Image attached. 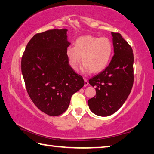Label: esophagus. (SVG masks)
I'll return each mask as SVG.
<instances>
[{"mask_svg": "<svg viewBox=\"0 0 154 154\" xmlns=\"http://www.w3.org/2000/svg\"><path fill=\"white\" fill-rule=\"evenodd\" d=\"M84 86H87L88 85V80L86 78H84Z\"/></svg>", "mask_w": 154, "mask_h": 154, "instance_id": "obj_1", "label": "esophagus"}]
</instances>
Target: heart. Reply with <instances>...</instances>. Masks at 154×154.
Returning <instances> with one entry per match:
<instances>
[{"label":"heart","instance_id":"1","mask_svg":"<svg viewBox=\"0 0 154 154\" xmlns=\"http://www.w3.org/2000/svg\"><path fill=\"white\" fill-rule=\"evenodd\" d=\"M112 53L113 46L108 38L92 35L78 38L75 46H68L66 50L69 64L72 69L77 70L82 56V70L86 72L90 70L92 73L99 72L106 68Z\"/></svg>","mask_w":154,"mask_h":154}]
</instances>
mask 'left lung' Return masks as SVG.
Here are the masks:
<instances>
[{
  "mask_svg": "<svg viewBox=\"0 0 154 154\" xmlns=\"http://www.w3.org/2000/svg\"><path fill=\"white\" fill-rule=\"evenodd\" d=\"M114 55L108 67L89 79L96 95L88 101L94 114L107 116L123 106L134 84V54L131 46L119 33L112 32Z\"/></svg>",
  "mask_w": 154,
  "mask_h": 154,
  "instance_id": "8db88e82",
  "label": "left lung"
}]
</instances>
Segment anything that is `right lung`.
I'll return each mask as SVG.
<instances>
[{
	"instance_id": "1",
	"label": "right lung",
	"mask_w": 154,
	"mask_h": 154,
	"mask_svg": "<svg viewBox=\"0 0 154 154\" xmlns=\"http://www.w3.org/2000/svg\"><path fill=\"white\" fill-rule=\"evenodd\" d=\"M67 31L51 29L35 34L22 57L29 96L40 110L51 116L64 113L72 95L84 85L83 77L68 64Z\"/></svg>"
}]
</instances>
